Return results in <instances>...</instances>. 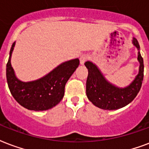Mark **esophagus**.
Segmentation results:
<instances>
[{
  "label": "esophagus",
  "mask_w": 149,
  "mask_h": 149,
  "mask_svg": "<svg viewBox=\"0 0 149 149\" xmlns=\"http://www.w3.org/2000/svg\"><path fill=\"white\" fill-rule=\"evenodd\" d=\"M88 59V56H87V54H83V55H81L80 56V58H79V60H80V65H84L85 62L87 61V60Z\"/></svg>",
  "instance_id": "34e87169"
}]
</instances>
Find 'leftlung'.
Wrapping results in <instances>:
<instances>
[{
    "label": "left lung",
    "instance_id": "1",
    "mask_svg": "<svg viewBox=\"0 0 149 149\" xmlns=\"http://www.w3.org/2000/svg\"><path fill=\"white\" fill-rule=\"evenodd\" d=\"M132 44L137 47L139 70L130 84L124 87H120L108 81L102 71L94 62H85V66L88 70L86 94L93 105L105 110H116L127 105L134 99L139 92L143 77L144 62L140 53V46L136 38H133Z\"/></svg>",
    "mask_w": 149,
    "mask_h": 149
}]
</instances>
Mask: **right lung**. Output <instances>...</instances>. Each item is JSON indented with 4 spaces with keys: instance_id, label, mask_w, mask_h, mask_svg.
Returning <instances> with one entry per match:
<instances>
[{
    "instance_id": "1",
    "label": "right lung",
    "mask_w": 149,
    "mask_h": 149,
    "mask_svg": "<svg viewBox=\"0 0 149 149\" xmlns=\"http://www.w3.org/2000/svg\"><path fill=\"white\" fill-rule=\"evenodd\" d=\"M15 42L11 45L6 66L7 82L11 95L22 107L45 111L58 105L64 96L65 86L79 66V58L69 60L55 67L40 79L24 82L16 77L11 58Z\"/></svg>"
}]
</instances>
